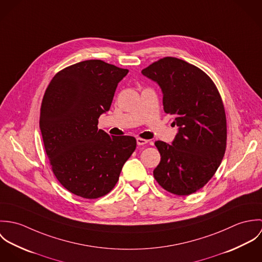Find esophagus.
I'll return each instance as SVG.
<instances>
[{"label":"esophagus","instance_id":"34e87169","mask_svg":"<svg viewBox=\"0 0 262 262\" xmlns=\"http://www.w3.org/2000/svg\"><path fill=\"white\" fill-rule=\"evenodd\" d=\"M136 141H137V144H138V145H144V144H146V143L148 142V140L143 139V138H137Z\"/></svg>","mask_w":262,"mask_h":262}]
</instances>
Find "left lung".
Returning a JSON list of instances; mask_svg holds the SVG:
<instances>
[{"mask_svg": "<svg viewBox=\"0 0 262 262\" xmlns=\"http://www.w3.org/2000/svg\"><path fill=\"white\" fill-rule=\"evenodd\" d=\"M142 75L156 81L163 110L179 127L171 144L156 141L161 159L153 170L165 190L187 195L204 187L224 157L227 123L224 105L214 81L199 68L176 57H163Z\"/></svg>", "mask_w": 262, "mask_h": 262, "instance_id": "8db88e82", "label": "left lung"}]
</instances>
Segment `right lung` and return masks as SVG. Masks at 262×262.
Here are the masks:
<instances>
[{
	"instance_id": "right-lung-1",
	"label": "right lung",
	"mask_w": 262,
	"mask_h": 262,
	"mask_svg": "<svg viewBox=\"0 0 262 262\" xmlns=\"http://www.w3.org/2000/svg\"><path fill=\"white\" fill-rule=\"evenodd\" d=\"M128 70L103 60H84L57 73L40 109L44 148L57 181L84 199L110 192L136 148L132 136H110L98 129L109 111L119 81Z\"/></svg>"
}]
</instances>
